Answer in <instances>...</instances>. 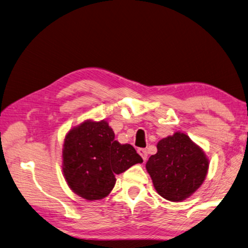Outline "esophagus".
Masks as SVG:
<instances>
[{
	"instance_id": "1",
	"label": "esophagus",
	"mask_w": 248,
	"mask_h": 248,
	"mask_svg": "<svg viewBox=\"0 0 248 248\" xmlns=\"http://www.w3.org/2000/svg\"><path fill=\"white\" fill-rule=\"evenodd\" d=\"M138 153L140 154V156L142 157L144 161H145V160L147 159V151L145 150V148H139Z\"/></svg>"
}]
</instances>
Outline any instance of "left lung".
<instances>
[{
	"instance_id": "1",
	"label": "left lung",
	"mask_w": 248,
	"mask_h": 248,
	"mask_svg": "<svg viewBox=\"0 0 248 248\" xmlns=\"http://www.w3.org/2000/svg\"><path fill=\"white\" fill-rule=\"evenodd\" d=\"M145 167L161 197L181 202L205 181L209 160L188 136L178 131L157 143V153L148 158Z\"/></svg>"
}]
</instances>
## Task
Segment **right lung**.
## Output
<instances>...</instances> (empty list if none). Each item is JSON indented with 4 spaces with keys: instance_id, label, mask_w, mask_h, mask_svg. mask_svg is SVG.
I'll return each instance as SVG.
<instances>
[{
    "instance_id": "1",
    "label": "right lung",
    "mask_w": 248,
    "mask_h": 248,
    "mask_svg": "<svg viewBox=\"0 0 248 248\" xmlns=\"http://www.w3.org/2000/svg\"><path fill=\"white\" fill-rule=\"evenodd\" d=\"M143 163L134 147L120 144L105 120H85L70 129L62 145V173L74 193L88 201L111 192L116 174Z\"/></svg>"
}]
</instances>
